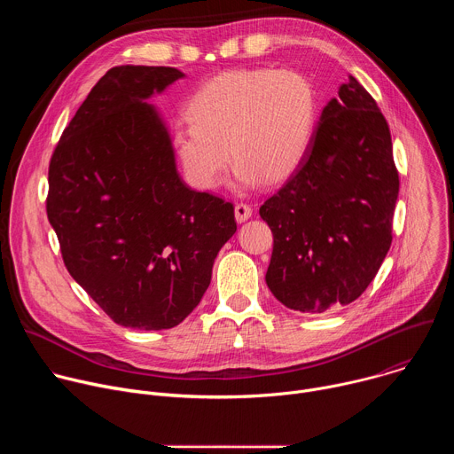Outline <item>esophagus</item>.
<instances>
[{
    "instance_id": "obj_1",
    "label": "esophagus",
    "mask_w": 454,
    "mask_h": 454,
    "mask_svg": "<svg viewBox=\"0 0 454 454\" xmlns=\"http://www.w3.org/2000/svg\"><path fill=\"white\" fill-rule=\"evenodd\" d=\"M251 214H253V208L249 205H246V203H237L235 205V219H237V223L247 221L251 217Z\"/></svg>"
}]
</instances>
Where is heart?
Here are the masks:
<instances>
[{
    "mask_svg": "<svg viewBox=\"0 0 454 454\" xmlns=\"http://www.w3.org/2000/svg\"><path fill=\"white\" fill-rule=\"evenodd\" d=\"M186 116L174 123L170 144L193 186L214 190L230 154L239 184L282 183L310 149L317 97L310 79L296 70H230L192 95Z\"/></svg>",
    "mask_w": 454,
    "mask_h": 454,
    "instance_id": "obj_1",
    "label": "heart"
}]
</instances>
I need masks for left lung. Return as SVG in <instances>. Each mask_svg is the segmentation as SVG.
<instances>
[{
	"mask_svg": "<svg viewBox=\"0 0 454 454\" xmlns=\"http://www.w3.org/2000/svg\"><path fill=\"white\" fill-rule=\"evenodd\" d=\"M397 196L390 127L350 75L323 107L298 170L261 207L273 231L266 284L275 298L309 314L357 300L392 246Z\"/></svg>",
	"mask_w": 454,
	"mask_h": 454,
	"instance_id": "8db88e82",
	"label": "left lung"
}]
</instances>
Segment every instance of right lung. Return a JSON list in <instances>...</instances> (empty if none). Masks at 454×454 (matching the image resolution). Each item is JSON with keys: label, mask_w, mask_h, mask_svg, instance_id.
I'll list each match as a JSON object with an SVG mask.
<instances>
[{"label": "right lung", "mask_w": 454, "mask_h": 454, "mask_svg": "<svg viewBox=\"0 0 454 454\" xmlns=\"http://www.w3.org/2000/svg\"><path fill=\"white\" fill-rule=\"evenodd\" d=\"M181 77L168 67L111 68L50 160L46 214L64 266L127 329L179 325L237 231L231 203L179 177L167 127L145 102Z\"/></svg>", "instance_id": "obj_1"}]
</instances>
